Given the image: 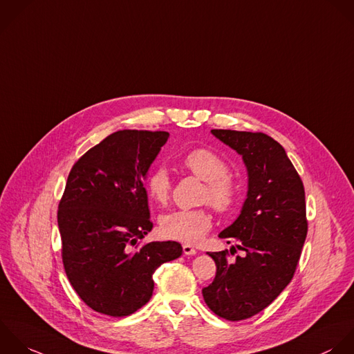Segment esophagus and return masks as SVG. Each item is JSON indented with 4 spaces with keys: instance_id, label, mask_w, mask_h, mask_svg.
Returning <instances> with one entry per match:
<instances>
[{
    "instance_id": "esophagus-1",
    "label": "esophagus",
    "mask_w": 354,
    "mask_h": 354,
    "mask_svg": "<svg viewBox=\"0 0 354 354\" xmlns=\"http://www.w3.org/2000/svg\"><path fill=\"white\" fill-rule=\"evenodd\" d=\"M182 248H183V254H185V255H196V252H197L196 248L192 247L190 244H183Z\"/></svg>"
}]
</instances>
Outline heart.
<instances>
[{
	"instance_id": "b5f03b06",
	"label": "heart",
	"mask_w": 354,
	"mask_h": 354,
	"mask_svg": "<svg viewBox=\"0 0 354 354\" xmlns=\"http://www.w3.org/2000/svg\"><path fill=\"white\" fill-rule=\"evenodd\" d=\"M182 164L192 175L205 182L201 196L204 203H209L218 212H227L234 205L237 185L227 172V164L221 154L212 149L197 147L183 157ZM171 189V178L165 168L160 167L149 174L146 190L156 204H167ZM211 226L212 218L205 209H179L160 218L161 234L186 244L198 243Z\"/></svg>"
}]
</instances>
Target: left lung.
Wrapping results in <instances>:
<instances>
[{
	"instance_id": "8db88e82",
	"label": "left lung",
	"mask_w": 354,
	"mask_h": 354,
	"mask_svg": "<svg viewBox=\"0 0 354 354\" xmlns=\"http://www.w3.org/2000/svg\"><path fill=\"white\" fill-rule=\"evenodd\" d=\"M247 167L248 192L239 218L223 232L243 255L208 252L216 276L203 288L207 306L219 317L240 322L268 308L290 284L308 234L305 189L284 147L262 132L212 129ZM236 251L234 245L230 254Z\"/></svg>"
}]
</instances>
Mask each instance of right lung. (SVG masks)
Here are the masks:
<instances>
[{
  "instance_id": "1",
  "label": "right lung",
  "mask_w": 354,
  "mask_h": 354,
  "mask_svg": "<svg viewBox=\"0 0 354 354\" xmlns=\"http://www.w3.org/2000/svg\"><path fill=\"white\" fill-rule=\"evenodd\" d=\"M168 138L164 131H117L68 174L57 209L63 266L74 291L97 313H135L153 295L156 269L182 255L176 241L133 248L153 229L143 180Z\"/></svg>"
}]
</instances>
